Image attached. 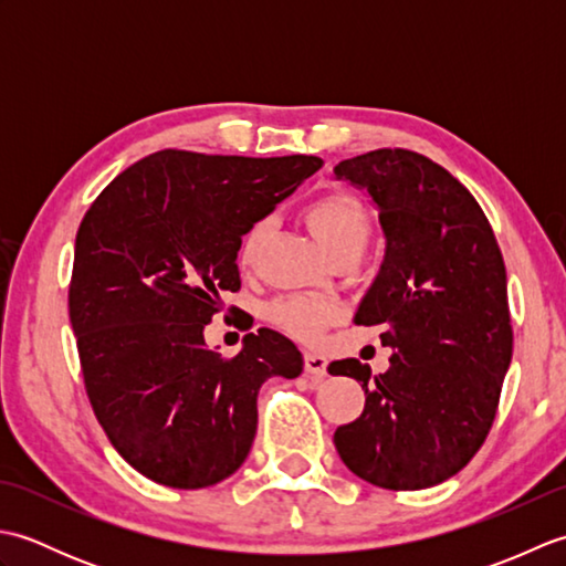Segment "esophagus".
<instances>
[{
  "label": "esophagus",
  "mask_w": 566,
  "mask_h": 566,
  "mask_svg": "<svg viewBox=\"0 0 566 566\" xmlns=\"http://www.w3.org/2000/svg\"><path fill=\"white\" fill-rule=\"evenodd\" d=\"M304 371H306V377L311 381L318 384L323 377L328 375V359H326V355L306 353V357H304Z\"/></svg>",
  "instance_id": "obj_1"
}]
</instances>
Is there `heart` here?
<instances>
[{"mask_svg": "<svg viewBox=\"0 0 566 566\" xmlns=\"http://www.w3.org/2000/svg\"><path fill=\"white\" fill-rule=\"evenodd\" d=\"M304 223L308 226L316 243L326 250L328 258L340 252H359L365 250L369 238V219L363 203L353 195L340 189H331L326 195L316 197L306 203ZM264 238V223L250 226L243 240L238 245V262L243 268H252L260 255V245ZM340 306L335 302L311 296H290L272 304L270 321L276 328L294 335L298 340H318L323 331L333 326L340 318Z\"/></svg>", "mask_w": 566, "mask_h": 566, "instance_id": "1", "label": "heart"}]
</instances>
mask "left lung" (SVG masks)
<instances>
[{"instance_id":"obj_1","label":"left lung","mask_w":566,"mask_h":566,"mask_svg":"<svg viewBox=\"0 0 566 566\" xmlns=\"http://www.w3.org/2000/svg\"><path fill=\"white\" fill-rule=\"evenodd\" d=\"M333 175L379 213L384 258L353 321L391 347L384 375L353 357L328 367L365 389V411L335 430V450L375 486H436L482 448L511 365L501 250L476 199L423 155L371 150Z\"/></svg>"}]
</instances>
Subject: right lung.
I'll return each instance as SVG.
<instances>
[{
  "label": "right lung",
  "instance_id": "obj_1",
  "mask_svg": "<svg viewBox=\"0 0 566 566\" xmlns=\"http://www.w3.org/2000/svg\"><path fill=\"white\" fill-rule=\"evenodd\" d=\"M321 167L316 155L160 150L84 213L70 284L84 387L116 452L153 482L203 489L231 476L255 440L262 381L302 375L282 333H248L226 359L203 328L240 290V238Z\"/></svg>",
  "mask_w": 566,
  "mask_h": 566
}]
</instances>
